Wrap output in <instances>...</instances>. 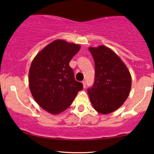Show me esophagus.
I'll list each match as a JSON object with an SVG mask.
<instances>
[{
    "instance_id": "34e87169",
    "label": "esophagus",
    "mask_w": 154,
    "mask_h": 154,
    "mask_svg": "<svg viewBox=\"0 0 154 154\" xmlns=\"http://www.w3.org/2000/svg\"><path fill=\"white\" fill-rule=\"evenodd\" d=\"M82 83H83V88H86V81H82Z\"/></svg>"
}]
</instances>
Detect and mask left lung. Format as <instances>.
Returning a JSON list of instances; mask_svg holds the SVG:
<instances>
[{"instance_id":"1","label":"left lung","mask_w":154,"mask_h":154,"mask_svg":"<svg viewBox=\"0 0 154 154\" xmlns=\"http://www.w3.org/2000/svg\"><path fill=\"white\" fill-rule=\"evenodd\" d=\"M95 69L94 81L88 89L90 100L97 112L107 114L119 109L129 95L130 71L119 56L109 48H90Z\"/></svg>"}]
</instances>
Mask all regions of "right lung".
<instances>
[{"mask_svg": "<svg viewBox=\"0 0 154 154\" xmlns=\"http://www.w3.org/2000/svg\"><path fill=\"white\" fill-rule=\"evenodd\" d=\"M79 45L56 40L33 59L29 69L31 94L40 106L52 114L66 110L83 90L75 81L69 62L79 51Z\"/></svg>", "mask_w": 154, "mask_h": 154, "instance_id": "add662e5", "label": "right lung"}]
</instances>
